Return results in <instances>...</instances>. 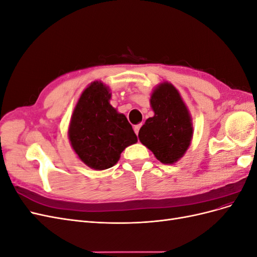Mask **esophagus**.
Here are the masks:
<instances>
[{
    "mask_svg": "<svg viewBox=\"0 0 257 257\" xmlns=\"http://www.w3.org/2000/svg\"><path fill=\"white\" fill-rule=\"evenodd\" d=\"M141 127H142V123H139V124H137V125H135L134 126V131H135V133L138 135V133H139V130H141Z\"/></svg>",
    "mask_w": 257,
    "mask_h": 257,
    "instance_id": "1",
    "label": "esophagus"
}]
</instances>
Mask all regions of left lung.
Instances as JSON below:
<instances>
[{
	"mask_svg": "<svg viewBox=\"0 0 257 257\" xmlns=\"http://www.w3.org/2000/svg\"><path fill=\"white\" fill-rule=\"evenodd\" d=\"M152 118L139 130V141L159 161L174 164L191 144L193 127L188 108L173 84L164 82L151 95Z\"/></svg>",
	"mask_w": 257,
	"mask_h": 257,
	"instance_id": "1",
	"label": "left lung"
}]
</instances>
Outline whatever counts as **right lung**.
I'll return each instance as SVG.
<instances>
[{"mask_svg": "<svg viewBox=\"0 0 257 257\" xmlns=\"http://www.w3.org/2000/svg\"><path fill=\"white\" fill-rule=\"evenodd\" d=\"M111 94L98 81L85 89L77 103L69 124L73 149L85 165L103 170L112 167L137 136L126 116L109 104Z\"/></svg>", "mask_w": 257, "mask_h": 257, "instance_id": "add662e5", "label": "right lung"}]
</instances>
